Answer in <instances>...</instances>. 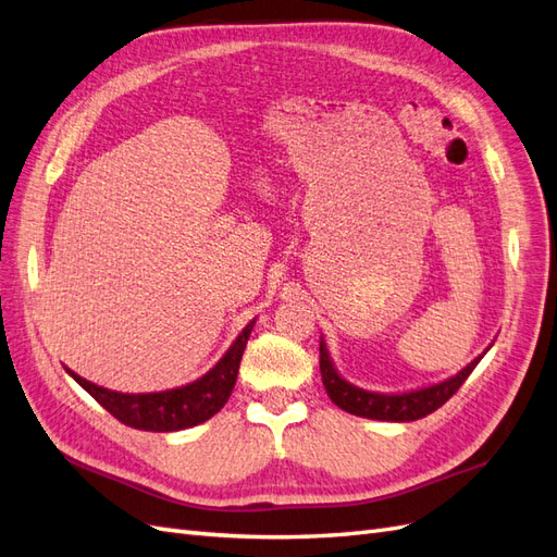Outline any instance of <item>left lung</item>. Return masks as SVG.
Wrapping results in <instances>:
<instances>
[{"label":"left lung","instance_id":"left-lung-1","mask_svg":"<svg viewBox=\"0 0 557 557\" xmlns=\"http://www.w3.org/2000/svg\"><path fill=\"white\" fill-rule=\"evenodd\" d=\"M482 358L470 362L459 374L437 383V386L414 391V393H403V395H379L369 393L362 388L350 386L348 381L336 374V369L326 355L324 344H320V372L322 383L326 388V395L332 397V403L341 409L350 411L355 417L364 419H376V421H417L428 414H433L435 409L445 405L449 397L463 386V381L470 376V372L478 367Z\"/></svg>","mask_w":557,"mask_h":557}]
</instances>
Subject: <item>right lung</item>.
<instances>
[{
    "instance_id": "right-lung-1",
    "label": "right lung",
    "mask_w": 557,
    "mask_h": 557,
    "mask_svg": "<svg viewBox=\"0 0 557 557\" xmlns=\"http://www.w3.org/2000/svg\"><path fill=\"white\" fill-rule=\"evenodd\" d=\"M253 330V322L245 326V332L237 336L235 344L223 355V360L205 374L199 381L188 383L183 388L164 391V393H115L101 386H94L91 381L70 372L79 386L87 391L94 400L106 407L112 417L122 421L124 425H132L136 431H152V433H169V431H183V428H193L197 423H205L213 414H219L221 407L231 397L242 352L247 348L249 334Z\"/></svg>"
}]
</instances>
